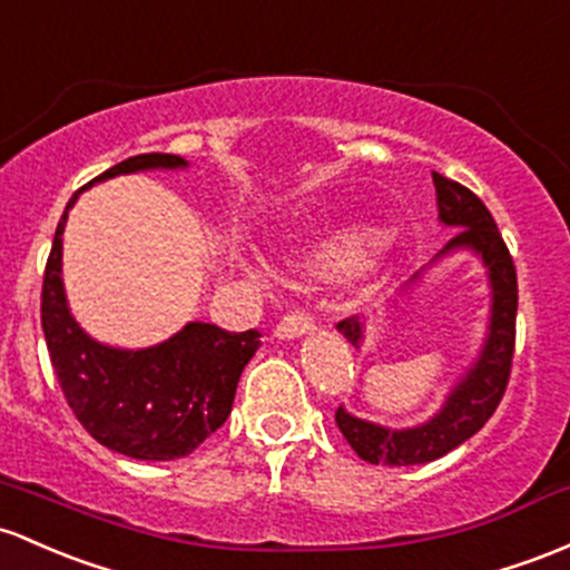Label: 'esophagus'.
Instances as JSON below:
<instances>
[{
    "instance_id": "obj_1",
    "label": "esophagus",
    "mask_w": 570,
    "mask_h": 570,
    "mask_svg": "<svg viewBox=\"0 0 570 570\" xmlns=\"http://www.w3.org/2000/svg\"><path fill=\"white\" fill-rule=\"evenodd\" d=\"M308 333H314V318L308 314H289L281 318L273 335L278 337V341H295V337H303Z\"/></svg>"
}]
</instances>
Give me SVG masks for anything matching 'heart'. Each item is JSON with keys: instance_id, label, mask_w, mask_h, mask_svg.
I'll return each instance as SVG.
<instances>
[{"instance_id": "b5f03b06", "label": "heart", "mask_w": 570, "mask_h": 570, "mask_svg": "<svg viewBox=\"0 0 570 570\" xmlns=\"http://www.w3.org/2000/svg\"><path fill=\"white\" fill-rule=\"evenodd\" d=\"M365 246L367 235L360 229H346V233H337L327 240L316 243L314 248L303 252L297 259H292V271L299 275H308V278L330 281L341 278V275L354 273L356 267L365 262Z\"/></svg>"}]
</instances>
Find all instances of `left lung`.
<instances>
[{"label": "left lung", "mask_w": 570, "mask_h": 570, "mask_svg": "<svg viewBox=\"0 0 570 570\" xmlns=\"http://www.w3.org/2000/svg\"><path fill=\"white\" fill-rule=\"evenodd\" d=\"M433 184L438 222L449 229H458V233L435 254L430 267L446 256L465 252L484 265L487 286H490L487 333L471 365L462 371V376L446 392L441 409L424 422L411 424V428H386V424L348 414L343 405L335 411L337 430L354 449L356 458L371 462V465H422V462L443 458L484 428L487 419L495 414L505 384H509L517 324L514 259H511L509 248L498 233L495 218L476 194L438 173H433ZM422 275L424 271L411 278L409 289L419 284ZM365 322L360 316L337 322V333L346 337L354 348H362V343H365Z\"/></svg>", "instance_id": "8db88e82"}]
</instances>
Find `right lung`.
I'll list each match as a JSON object with an SVG mask.
<instances>
[{
    "mask_svg": "<svg viewBox=\"0 0 570 570\" xmlns=\"http://www.w3.org/2000/svg\"><path fill=\"white\" fill-rule=\"evenodd\" d=\"M186 167L184 156L140 154L118 161L89 186L116 175ZM80 191L72 194L56 227L42 278V333L56 379L86 433L110 452L148 462L186 458L227 422L237 381L262 346V335L256 330L227 333L216 324L189 322L146 348H118L91 337L75 322L61 278L67 214Z\"/></svg>",
    "mask_w": 570,
    "mask_h": 570,
    "instance_id": "right-lung-1",
    "label": "right lung"
}]
</instances>
